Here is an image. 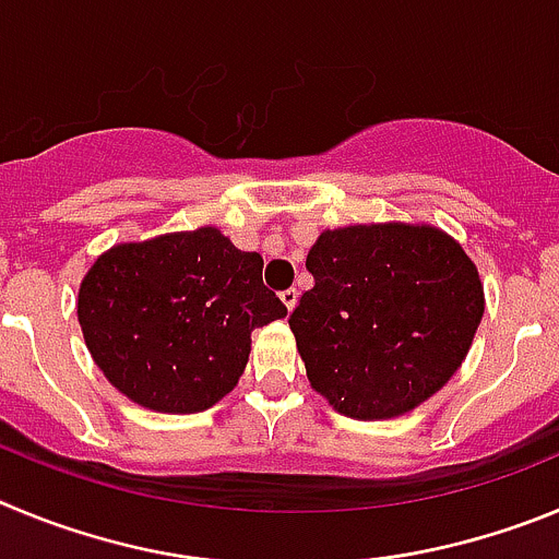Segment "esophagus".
<instances>
[{"label": "esophagus", "mask_w": 559, "mask_h": 559, "mask_svg": "<svg viewBox=\"0 0 559 559\" xmlns=\"http://www.w3.org/2000/svg\"><path fill=\"white\" fill-rule=\"evenodd\" d=\"M281 300H284V306L286 309H295V306H298V289H284L281 292Z\"/></svg>", "instance_id": "1"}]
</instances>
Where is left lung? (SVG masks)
I'll return each instance as SVG.
<instances>
[{
	"mask_svg": "<svg viewBox=\"0 0 559 559\" xmlns=\"http://www.w3.org/2000/svg\"><path fill=\"white\" fill-rule=\"evenodd\" d=\"M306 270L314 286L289 329L311 386L356 420L404 415L431 399L485 314L476 264L431 225L323 230Z\"/></svg>",
	"mask_w": 559,
	"mask_h": 559,
	"instance_id": "left-lung-1",
	"label": "left lung"
}]
</instances>
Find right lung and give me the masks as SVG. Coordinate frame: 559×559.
I'll use <instances>...</instances> for the list:
<instances>
[{"label": "right lung", "mask_w": 559, "mask_h": 559, "mask_svg": "<svg viewBox=\"0 0 559 559\" xmlns=\"http://www.w3.org/2000/svg\"><path fill=\"white\" fill-rule=\"evenodd\" d=\"M261 267L259 253L234 248L217 228L117 245L80 284L85 345L139 406L209 409L245 373L253 329L286 314Z\"/></svg>", "instance_id": "obj_1"}]
</instances>
